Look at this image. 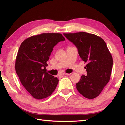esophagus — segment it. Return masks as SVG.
<instances>
[{
	"instance_id": "obj_1",
	"label": "esophagus",
	"mask_w": 125,
	"mask_h": 125,
	"mask_svg": "<svg viewBox=\"0 0 125 125\" xmlns=\"http://www.w3.org/2000/svg\"><path fill=\"white\" fill-rule=\"evenodd\" d=\"M69 75V73H62V75Z\"/></svg>"
}]
</instances>
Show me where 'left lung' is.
Returning <instances> with one entry per match:
<instances>
[{
    "label": "left lung",
    "mask_w": 125,
    "mask_h": 125,
    "mask_svg": "<svg viewBox=\"0 0 125 125\" xmlns=\"http://www.w3.org/2000/svg\"><path fill=\"white\" fill-rule=\"evenodd\" d=\"M63 35L75 45L81 58L87 63V75H82L76 83L77 89L87 99H94L100 95L111 77L113 58L106 44L101 37L86 32Z\"/></svg>",
    "instance_id": "8db88e82"
}]
</instances>
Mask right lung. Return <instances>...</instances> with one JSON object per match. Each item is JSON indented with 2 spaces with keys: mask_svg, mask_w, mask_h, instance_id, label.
I'll list each match as a JSON object with an SVG mask.
<instances>
[{
  "mask_svg": "<svg viewBox=\"0 0 125 125\" xmlns=\"http://www.w3.org/2000/svg\"><path fill=\"white\" fill-rule=\"evenodd\" d=\"M65 39L60 33H42L25 39L19 48L15 69L22 84L36 99L50 96L59 80L46 72L47 62L55 45Z\"/></svg>",
  "mask_w": 125,
  "mask_h": 125,
  "instance_id": "right-lung-1",
  "label": "right lung"
}]
</instances>
